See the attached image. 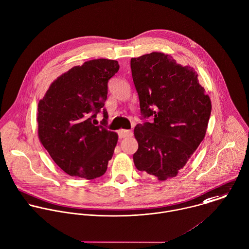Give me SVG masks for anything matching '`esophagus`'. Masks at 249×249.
Wrapping results in <instances>:
<instances>
[{
  "label": "esophagus",
  "mask_w": 249,
  "mask_h": 249,
  "mask_svg": "<svg viewBox=\"0 0 249 249\" xmlns=\"http://www.w3.org/2000/svg\"><path fill=\"white\" fill-rule=\"evenodd\" d=\"M118 136L120 139H125V138H128V137H131L132 136V131L130 130H120L118 132Z\"/></svg>",
  "instance_id": "34e87169"
}]
</instances>
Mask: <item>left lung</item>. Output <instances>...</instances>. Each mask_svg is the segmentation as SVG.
<instances>
[{
	"label": "left lung",
	"mask_w": 249,
	"mask_h": 249,
	"mask_svg": "<svg viewBox=\"0 0 249 249\" xmlns=\"http://www.w3.org/2000/svg\"><path fill=\"white\" fill-rule=\"evenodd\" d=\"M141 113L153 121L138 124L134 164L158 180L178 176L204 140L212 102L198 74L168 54L151 52L131 59Z\"/></svg>",
	"instance_id": "left-lung-1"
}]
</instances>
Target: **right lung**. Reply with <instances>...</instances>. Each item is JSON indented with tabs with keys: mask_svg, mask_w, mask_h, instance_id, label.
Here are the masks:
<instances>
[{
	"mask_svg": "<svg viewBox=\"0 0 249 249\" xmlns=\"http://www.w3.org/2000/svg\"><path fill=\"white\" fill-rule=\"evenodd\" d=\"M118 70L115 60L87 61L58 76L38 102L39 142L71 177L94 179L107 169L118 135L92 120L105 106L107 82ZM103 110L106 123L107 111Z\"/></svg>",
	"mask_w": 249,
	"mask_h": 249,
	"instance_id": "1",
	"label": "right lung"
}]
</instances>
